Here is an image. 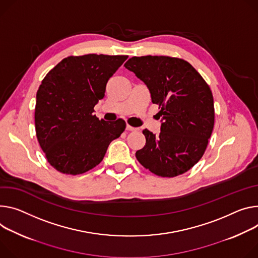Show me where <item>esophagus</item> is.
<instances>
[{
    "instance_id": "esophagus-1",
    "label": "esophagus",
    "mask_w": 258,
    "mask_h": 258,
    "mask_svg": "<svg viewBox=\"0 0 258 258\" xmlns=\"http://www.w3.org/2000/svg\"><path fill=\"white\" fill-rule=\"evenodd\" d=\"M126 131H128V132H136V131H138V128L137 127H133V126H131V125H126Z\"/></svg>"
}]
</instances>
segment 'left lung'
<instances>
[{
  "label": "left lung",
  "instance_id": "obj_1",
  "mask_svg": "<svg viewBox=\"0 0 258 258\" xmlns=\"http://www.w3.org/2000/svg\"><path fill=\"white\" fill-rule=\"evenodd\" d=\"M124 67L147 85L162 120L158 135L143 131L146 144L136 152L138 161L160 177L184 174L202 158L212 134V91L197 70L182 58L134 56Z\"/></svg>",
  "mask_w": 258,
  "mask_h": 258
}]
</instances>
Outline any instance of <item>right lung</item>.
Segmentation results:
<instances>
[{
  "label": "right lung",
  "mask_w": 258,
  "mask_h": 258,
  "mask_svg": "<svg viewBox=\"0 0 258 258\" xmlns=\"http://www.w3.org/2000/svg\"><path fill=\"white\" fill-rule=\"evenodd\" d=\"M127 55L68 56L44 77L36 97L35 127L47 161L67 175L83 174L103 160L125 130L121 118L99 119L93 107Z\"/></svg>",
  "instance_id": "obj_1"
}]
</instances>
